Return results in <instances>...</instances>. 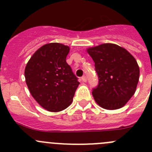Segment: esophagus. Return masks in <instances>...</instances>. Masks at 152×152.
Here are the masks:
<instances>
[{
    "mask_svg": "<svg viewBox=\"0 0 152 152\" xmlns=\"http://www.w3.org/2000/svg\"><path fill=\"white\" fill-rule=\"evenodd\" d=\"M81 80H82L84 82H86V81H87V77H86V76H83V77H81Z\"/></svg>",
    "mask_w": 152,
    "mask_h": 152,
    "instance_id": "1",
    "label": "esophagus"
}]
</instances>
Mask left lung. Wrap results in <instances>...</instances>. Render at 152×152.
I'll return each instance as SVG.
<instances>
[{
	"label": "left lung",
	"mask_w": 152,
	"mask_h": 152,
	"mask_svg": "<svg viewBox=\"0 0 152 152\" xmlns=\"http://www.w3.org/2000/svg\"><path fill=\"white\" fill-rule=\"evenodd\" d=\"M95 63L99 77L93 90L94 100L106 110L124 107L134 95L139 80V64L123 47L103 43L86 49Z\"/></svg>",
	"instance_id": "obj_1"
}]
</instances>
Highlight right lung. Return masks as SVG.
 Instances as JSON below:
<instances>
[{
  "label": "right lung",
  "instance_id": "add662e5",
  "mask_svg": "<svg viewBox=\"0 0 152 152\" xmlns=\"http://www.w3.org/2000/svg\"><path fill=\"white\" fill-rule=\"evenodd\" d=\"M68 45L51 42L41 46L28 61L24 75L31 95L49 112L69 107L80 83L67 64Z\"/></svg>",
  "mask_w": 152,
  "mask_h": 152
}]
</instances>
